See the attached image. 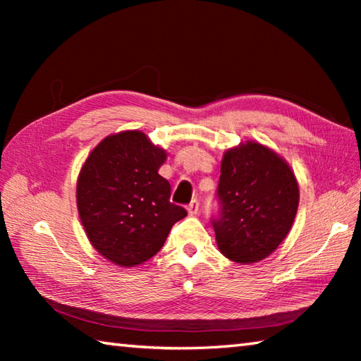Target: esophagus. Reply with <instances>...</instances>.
I'll return each mask as SVG.
<instances>
[{"instance_id":"1","label":"esophagus","mask_w":361,"mask_h":361,"mask_svg":"<svg viewBox=\"0 0 361 361\" xmlns=\"http://www.w3.org/2000/svg\"><path fill=\"white\" fill-rule=\"evenodd\" d=\"M197 212H199V202L194 199V200H191V204L188 205V213L191 216H194V215H197Z\"/></svg>"}]
</instances>
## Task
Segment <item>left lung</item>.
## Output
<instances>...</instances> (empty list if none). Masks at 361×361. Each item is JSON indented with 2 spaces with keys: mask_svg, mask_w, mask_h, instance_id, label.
Here are the masks:
<instances>
[{
  "mask_svg": "<svg viewBox=\"0 0 361 361\" xmlns=\"http://www.w3.org/2000/svg\"><path fill=\"white\" fill-rule=\"evenodd\" d=\"M219 216L213 219L219 252L250 264L267 258L285 240L299 204L296 176L267 146L245 142L226 149L218 183Z\"/></svg>",
  "mask_w": 361,
  "mask_h": 361,
  "instance_id": "obj_1",
  "label": "left lung"
}]
</instances>
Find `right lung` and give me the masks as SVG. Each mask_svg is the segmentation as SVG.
Here are the masks:
<instances>
[{
    "label": "right lung",
    "instance_id": "obj_1",
    "mask_svg": "<svg viewBox=\"0 0 361 361\" xmlns=\"http://www.w3.org/2000/svg\"><path fill=\"white\" fill-rule=\"evenodd\" d=\"M167 152L140 130L113 133L90 151L76 183L85 235L103 258L135 267L152 258L188 213L159 175Z\"/></svg>",
    "mask_w": 361,
    "mask_h": 361
}]
</instances>
